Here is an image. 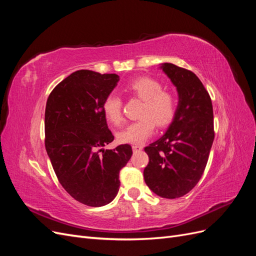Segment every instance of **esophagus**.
<instances>
[{
  "label": "esophagus",
  "instance_id": "obj_1",
  "mask_svg": "<svg viewBox=\"0 0 256 256\" xmlns=\"http://www.w3.org/2000/svg\"><path fill=\"white\" fill-rule=\"evenodd\" d=\"M143 150V147H142L141 145H132V150H134V152H140V150Z\"/></svg>",
  "mask_w": 256,
  "mask_h": 256
}]
</instances>
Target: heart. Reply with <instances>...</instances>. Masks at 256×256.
I'll return each instance as SVG.
<instances>
[{
	"label": "heart",
	"mask_w": 256,
	"mask_h": 256,
	"mask_svg": "<svg viewBox=\"0 0 256 256\" xmlns=\"http://www.w3.org/2000/svg\"><path fill=\"white\" fill-rule=\"evenodd\" d=\"M126 90L129 95L143 100L138 116L140 120L129 124L116 134L118 142L125 144H141L148 138L154 126L166 127L171 124L177 110V100L171 92L164 90V85L148 76H143L130 82ZM104 118L113 125L122 122V100L110 92L102 102Z\"/></svg>",
	"instance_id": "1"
}]
</instances>
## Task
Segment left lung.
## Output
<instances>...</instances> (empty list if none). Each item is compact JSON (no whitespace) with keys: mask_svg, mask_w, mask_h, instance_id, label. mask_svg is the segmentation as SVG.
I'll list each match as a JSON object with an SVG mask.
<instances>
[{"mask_svg":"<svg viewBox=\"0 0 256 256\" xmlns=\"http://www.w3.org/2000/svg\"><path fill=\"white\" fill-rule=\"evenodd\" d=\"M160 68L176 86L178 106L166 132L144 148L150 158L144 180L157 196L176 198L194 188L204 173L214 138V111L194 74L171 63Z\"/></svg>","mask_w":256,"mask_h":256,"instance_id":"left-lung-1","label":"left lung"}]
</instances>
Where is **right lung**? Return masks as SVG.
<instances>
[{
    "label": "right lung",
    "instance_id": "add662e5",
    "mask_svg": "<svg viewBox=\"0 0 256 256\" xmlns=\"http://www.w3.org/2000/svg\"><path fill=\"white\" fill-rule=\"evenodd\" d=\"M115 74L78 70L53 88L44 112V145L63 188L78 202L99 207L120 190V171L132 156L129 144L99 150L114 140L102 112Z\"/></svg>",
    "mask_w": 256,
    "mask_h": 256
}]
</instances>
